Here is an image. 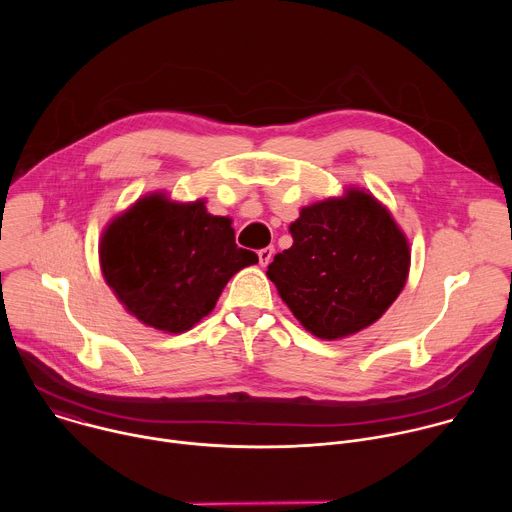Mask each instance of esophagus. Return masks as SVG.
<instances>
[{
    "instance_id": "1",
    "label": "esophagus",
    "mask_w": 512,
    "mask_h": 512,
    "mask_svg": "<svg viewBox=\"0 0 512 512\" xmlns=\"http://www.w3.org/2000/svg\"><path fill=\"white\" fill-rule=\"evenodd\" d=\"M273 253H275V249H273V247H265V249H261V251L257 253V255H259V263H261V267H265V265H269V263H271Z\"/></svg>"
}]
</instances>
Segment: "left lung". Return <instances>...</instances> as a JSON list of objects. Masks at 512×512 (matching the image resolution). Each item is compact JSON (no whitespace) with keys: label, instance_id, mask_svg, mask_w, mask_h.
<instances>
[{"label":"left lung","instance_id":"left-lung-1","mask_svg":"<svg viewBox=\"0 0 512 512\" xmlns=\"http://www.w3.org/2000/svg\"><path fill=\"white\" fill-rule=\"evenodd\" d=\"M294 245L267 267L279 298L322 340L375 324L405 287L411 251L389 208L364 188H346L300 210Z\"/></svg>","mask_w":512,"mask_h":512}]
</instances>
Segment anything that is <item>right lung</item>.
I'll list each match as a JSON object with an SVG mask.
<instances>
[{"label": "right lung", "mask_w": 512, "mask_h": 512, "mask_svg": "<svg viewBox=\"0 0 512 512\" xmlns=\"http://www.w3.org/2000/svg\"><path fill=\"white\" fill-rule=\"evenodd\" d=\"M204 204L152 192L105 227L101 273L141 324L166 334L190 330L214 310L229 279L259 261L237 247L231 218L210 214Z\"/></svg>", "instance_id": "add662e5"}]
</instances>
